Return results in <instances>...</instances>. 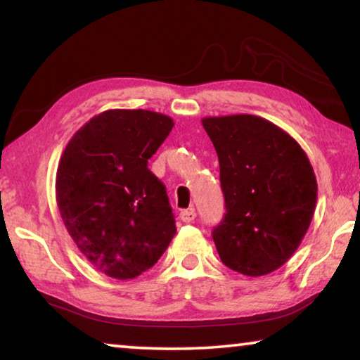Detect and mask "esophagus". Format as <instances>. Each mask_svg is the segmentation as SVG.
<instances>
[{"mask_svg": "<svg viewBox=\"0 0 360 360\" xmlns=\"http://www.w3.org/2000/svg\"><path fill=\"white\" fill-rule=\"evenodd\" d=\"M195 211L191 208V210H184V211H181V214H179V219L182 222H186V224H188V222H192L193 219H195Z\"/></svg>", "mask_w": 360, "mask_h": 360, "instance_id": "34e87169", "label": "esophagus"}]
</instances>
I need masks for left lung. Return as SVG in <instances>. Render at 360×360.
Here are the masks:
<instances>
[{"label": "left lung", "instance_id": "1", "mask_svg": "<svg viewBox=\"0 0 360 360\" xmlns=\"http://www.w3.org/2000/svg\"><path fill=\"white\" fill-rule=\"evenodd\" d=\"M221 168L222 222L212 240L225 266L264 276L284 265L311 224L318 182L289 133L257 115L205 117Z\"/></svg>", "mask_w": 360, "mask_h": 360}]
</instances>
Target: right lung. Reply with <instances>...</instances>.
<instances>
[{
    "label": "right lung",
    "instance_id": "add662e5",
    "mask_svg": "<svg viewBox=\"0 0 360 360\" xmlns=\"http://www.w3.org/2000/svg\"><path fill=\"white\" fill-rule=\"evenodd\" d=\"M173 125L160 112L109 109L82 125L60 158V216L84 257L108 276H139L176 233L165 186L148 168Z\"/></svg>",
    "mask_w": 360,
    "mask_h": 360
}]
</instances>
